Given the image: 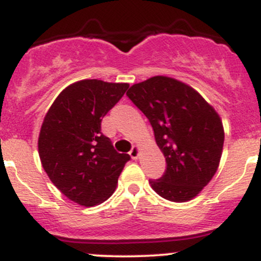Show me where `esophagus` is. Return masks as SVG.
Instances as JSON below:
<instances>
[{"mask_svg":"<svg viewBox=\"0 0 261 261\" xmlns=\"http://www.w3.org/2000/svg\"><path fill=\"white\" fill-rule=\"evenodd\" d=\"M130 156H131V159H134V160H136V159H139V156H140V148L137 147V146H134L133 148H131V151L130 152Z\"/></svg>","mask_w":261,"mask_h":261,"instance_id":"esophagus-1","label":"esophagus"}]
</instances>
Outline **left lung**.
<instances>
[{
  "label": "left lung",
  "instance_id": "8db88e82",
  "mask_svg": "<svg viewBox=\"0 0 261 261\" xmlns=\"http://www.w3.org/2000/svg\"><path fill=\"white\" fill-rule=\"evenodd\" d=\"M126 95L148 119L167 163L151 187L172 202L194 198L218 170L224 144L219 115L193 88L168 76L134 84Z\"/></svg>",
  "mask_w": 261,
  "mask_h": 261
}]
</instances>
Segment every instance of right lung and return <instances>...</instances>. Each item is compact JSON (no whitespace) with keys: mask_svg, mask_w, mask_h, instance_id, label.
Instances as JSON below:
<instances>
[{"mask_svg":"<svg viewBox=\"0 0 261 261\" xmlns=\"http://www.w3.org/2000/svg\"><path fill=\"white\" fill-rule=\"evenodd\" d=\"M126 83L85 79L65 88L44 116L38 152L45 173L73 202L93 207L115 191L130 160L101 133V120L127 90Z\"/></svg>","mask_w":261,"mask_h":261,"instance_id":"1","label":"right lung"}]
</instances>
